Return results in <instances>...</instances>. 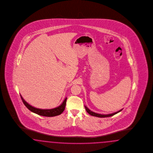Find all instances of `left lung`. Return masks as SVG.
<instances>
[{"label":"left lung","instance_id":"left-lung-1","mask_svg":"<svg viewBox=\"0 0 153 153\" xmlns=\"http://www.w3.org/2000/svg\"><path fill=\"white\" fill-rule=\"evenodd\" d=\"M85 109L86 111L89 114H90L91 116H95V117H100V118H104V117H111V116H114L117 113L120 112V111H122V109H120V111H116L115 113H111V114H99V113H95V112H93V111H91L89 109H88V107L85 105Z\"/></svg>","mask_w":153,"mask_h":153}]
</instances>
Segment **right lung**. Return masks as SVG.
Masks as SVG:
<instances>
[{"mask_svg":"<svg viewBox=\"0 0 153 153\" xmlns=\"http://www.w3.org/2000/svg\"><path fill=\"white\" fill-rule=\"evenodd\" d=\"M21 99L23 102V104L25 105L27 108L28 109L32 111L34 113H36L38 115L40 116H45V117H54V116H58L60 115L63 113V111L65 110V104H66V102H67V97L65 98L64 101L60 104L59 107H56L55 108L53 109H39V108H36L35 107L31 106L30 105L28 102H26L23 99L21 95H20Z\"/></svg>","mask_w":153,"mask_h":153,"instance_id":"right-lung-1","label":"right lung"}]
</instances>
